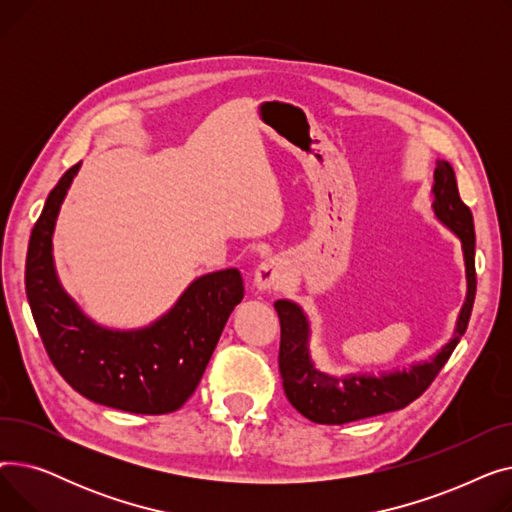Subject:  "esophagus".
<instances>
[{"label":"esophagus","mask_w":512,"mask_h":512,"mask_svg":"<svg viewBox=\"0 0 512 512\" xmlns=\"http://www.w3.org/2000/svg\"><path fill=\"white\" fill-rule=\"evenodd\" d=\"M286 282V267L280 259L270 257L257 265L255 270V288L263 292L280 290Z\"/></svg>","instance_id":"34e87169"}]
</instances>
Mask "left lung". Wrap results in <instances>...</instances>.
I'll return each mask as SVG.
<instances>
[{
    "instance_id": "1",
    "label": "left lung",
    "mask_w": 512,
    "mask_h": 512,
    "mask_svg": "<svg viewBox=\"0 0 512 512\" xmlns=\"http://www.w3.org/2000/svg\"><path fill=\"white\" fill-rule=\"evenodd\" d=\"M434 211L463 242L467 267V301L456 321L454 338L432 359L411 369L375 375H348L332 378L313 367L309 359V326L301 307L290 301H276L280 317V355L278 367L290 405L313 423L342 425L405 409L419 398L442 371L461 336L469 326L473 311L477 274H475V228L471 209L463 203L456 176L448 161H438L434 174Z\"/></svg>"
}]
</instances>
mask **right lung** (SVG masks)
<instances>
[{"mask_svg": "<svg viewBox=\"0 0 512 512\" xmlns=\"http://www.w3.org/2000/svg\"><path fill=\"white\" fill-rule=\"evenodd\" d=\"M80 164L53 186L26 253L24 286L39 336L62 378L99 405L166 415L193 396L234 307L245 297L238 270L195 280L151 328L112 332L95 326L62 290L51 259V234Z\"/></svg>", "mask_w": 512, "mask_h": 512, "instance_id": "1", "label": "right lung"}]
</instances>
